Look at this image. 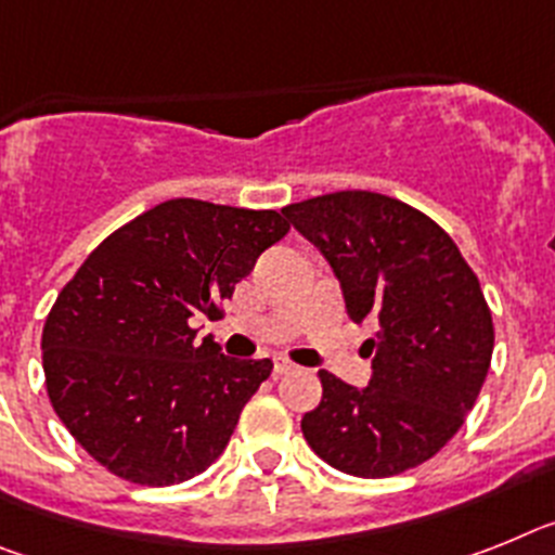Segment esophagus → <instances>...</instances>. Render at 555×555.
I'll use <instances>...</instances> for the list:
<instances>
[{
	"label": "esophagus",
	"mask_w": 555,
	"mask_h": 555,
	"mask_svg": "<svg viewBox=\"0 0 555 555\" xmlns=\"http://www.w3.org/2000/svg\"><path fill=\"white\" fill-rule=\"evenodd\" d=\"M298 365L296 363H291V360L287 358H276L273 360V371H276V374H293V371H296Z\"/></svg>",
	"instance_id": "esophagus-1"
}]
</instances>
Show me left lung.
I'll list each match as a JSON object with an SVG mask.
<instances>
[{"label": "left lung", "instance_id": "obj_1", "mask_svg": "<svg viewBox=\"0 0 555 555\" xmlns=\"http://www.w3.org/2000/svg\"><path fill=\"white\" fill-rule=\"evenodd\" d=\"M330 262L351 321H371L365 388L318 371L324 397L301 433L318 457L354 478L424 464L464 424L489 374L494 326L457 245L397 197L346 190L284 206Z\"/></svg>", "mask_w": 555, "mask_h": 555}]
</instances>
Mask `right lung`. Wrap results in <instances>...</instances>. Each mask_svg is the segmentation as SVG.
<instances>
[{"mask_svg":"<svg viewBox=\"0 0 555 555\" xmlns=\"http://www.w3.org/2000/svg\"><path fill=\"white\" fill-rule=\"evenodd\" d=\"M287 231L273 209L176 197L91 250L47 315L41 354L52 408L94 461L139 486L218 461L273 363L225 358L195 321L220 318Z\"/></svg>","mask_w":555,"mask_h":555,"instance_id":"1","label":"right lung"}]
</instances>
